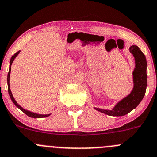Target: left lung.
Instances as JSON below:
<instances>
[{
	"mask_svg": "<svg viewBox=\"0 0 157 157\" xmlns=\"http://www.w3.org/2000/svg\"><path fill=\"white\" fill-rule=\"evenodd\" d=\"M129 51L135 59V68L132 71L133 88L131 92L118 101L112 109L94 107V109L110 116H123L128 114L136 108L145 94L147 88V60L145 56L136 45L130 46Z\"/></svg>",
	"mask_w": 157,
	"mask_h": 157,
	"instance_id": "8db88e82",
	"label": "left lung"
}]
</instances>
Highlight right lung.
Instances as JSON below:
<instances>
[{
  "mask_svg": "<svg viewBox=\"0 0 157 157\" xmlns=\"http://www.w3.org/2000/svg\"><path fill=\"white\" fill-rule=\"evenodd\" d=\"M21 51H18V52L15 53L14 55H13V56L11 57V59H10V69H9V72H8V75H7V85H8V92H9V94H10V97L11 98L12 101L13 102V104L15 105V106L16 107H18V109L21 110L22 112H23L24 113H25L26 115H28L29 117H31V118H45V117H48L51 114H46V115H42V114H38V113H33V112H30V111H28V110L24 109V108H22L21 106H20L19 104H18V103L16 102V101L15 100L14 97H13V94H12V92L11 90H10V71H11V65L13 64V61H14L15 58L18 55V53H20Z\"/></svg>",
  "mask_w": 157,
  "mask_h": 157,
  "instance_id": "1",
  "label": "right lung"
}]
</instances>
